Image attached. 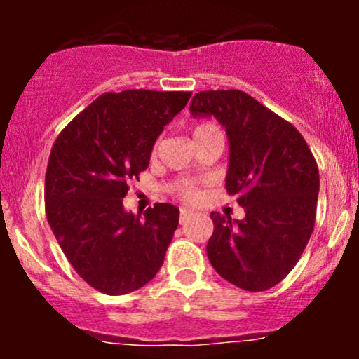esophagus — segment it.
Wrapping results in <instances>:
<instances>
[{"label": "esophagus", "mask_w": 359, "mask_h": 359, "mask_svg": "<svg viewBox=\"0 0 359 359\" xmlns=\"http://www.w3.org/2000/svg\"><path fill=\"white\" fill-rule=\"evenodd\" d=\"M191 216V211H187V209H180L179 211V221H180V224H182V222L187 219V217Z\"/></svg>", "instance_id": "obj_1"}]
</instances>
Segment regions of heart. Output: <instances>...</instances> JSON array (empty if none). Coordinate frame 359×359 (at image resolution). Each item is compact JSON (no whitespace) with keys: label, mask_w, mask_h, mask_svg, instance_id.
Listing matches in <instances>:
<instances>
[{"label":"heart","mask_w":359,"mask_h":359,"mask_svg":"<svg viewBox=\"0 0 359 359\" xmlns=\"http://www.w3.org/2000/svg\"><path fill=\"white\" fill-rule=\"evenodd\" d=\"M214 131H219V128L214 125V123L201 121L192 128V138L199 140L205 137V135L214 133ZM154 154H155V148H154ZM174 194L179 197V199L185 201V203H192V201H196L197 197H199V187H197V184L192 182V180H182V182H177L174 185Z\"/></svg>","instance_id":"b5f03b06"}]
</instances>
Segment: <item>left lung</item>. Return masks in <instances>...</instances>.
<instances>
[{
    "label": "left lung",
    "mask_w": 359,
    "mask_h": 359,
    "mask_svg": "<svg viewBox=\"0 0 359 359\" xmlns=\"http://www.w3.org/2000/svg\"><path fill=\"white\" fill-rule=\"evenodd\" d=\"M191 113L226 128V192L246 214L243 221L211 214L209 262L243 290H269L290 273L311 240L319 196L314 155L297 128L243 90L197 93Z\"/></svg>",
    "instance_id": "1"
}]
</instances>
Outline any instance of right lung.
<instances>
[{
	"mask_svg": "<svg viewBox=\"0 0 359 359\" xmlns=\"http://www.w3.org/2000/svg\"><path fill=\"white\" fill-rule=\"evenodd\" d=\"M192 93L128 89L104 93L60 131L45 172V214L77 275L108 295L147 285L162 266L179 224L167 203L143 217L123 199L148 167L163 126Z\"/></svg>",
	"mask_w": 359,
	"mask_h": 359,
	"instance_id": "add662e5",
	"label": "right lung"
}]
</instances>
